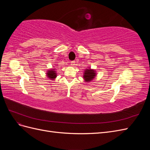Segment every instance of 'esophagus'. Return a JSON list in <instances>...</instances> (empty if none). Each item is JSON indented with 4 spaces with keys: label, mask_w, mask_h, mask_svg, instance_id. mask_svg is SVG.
Segmentation results:
<instances>
[{
    "label": "esophagus",
    "mask_w": 150,
    "mask_h": 150,
    "mask_svg": "<svg viewBox=\"0 0 150 150\" xmlns=\"http://www.w3.org/2000/svg\"><path fill=\"white\" fill-rule=\"evenodd\" d=\"M75 63H76L75 61H72L71 62V65L72 66H74L75 65Z\"/></svg>",
    "instance_id": "esophagus-1"
}]
</instances>
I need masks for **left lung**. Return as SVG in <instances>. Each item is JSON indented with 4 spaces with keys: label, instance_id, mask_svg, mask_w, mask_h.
<instances>
[{
    "label": "left lung",
    "instance_id": "obj_1",
    "mask_svg": "<svg viewBox=\"0 0 150 150\" xmlns=\"http://www.w3.org/2000/svg\"><path fill=\"white\" fill-rule=\"evenodd\" d=\"M84 72L85 73L83 77L86 82H89L90 81H91L94 78V76L96 75V74L94 73V71L90 69H86Z\"/></svg>",
    "mask_w": 150,
    "mask_h": 150
}]
</instances>
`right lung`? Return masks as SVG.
Instances as JSON below:
<instances>
[{
    "mask_svg": "<svg viewBox=\"0 0 150 150\" xmlns=\"http://www.w3.org/2000/svg\"><path fill=\"white\" fill-rule=\"evenodd\" d=\"M47 76L49 77V78H50L51 79H54L56 77V72H55V71H52V70H49L48 71V72L47 73Z\"/></svg>",
    "mask_w": 150,
    "mask_h": 150,
    "instance_id": "obj_1",
    "label": "right lung"
}]
</instances>
